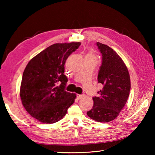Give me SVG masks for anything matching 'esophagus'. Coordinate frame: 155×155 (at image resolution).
I'll return each instance as SVG.
<instances>
[{"instance_id":"34e87169","label":"esophagus","mask_w":155,"mask_h":155,"mask_svg":"<svg viewBox=\"0 0 155 155\" xmlns=\"http://www.w3.org/2000/svg\"><path fill=\"white\" fill-rule=\"evenodd\" d=\"M83 97V94H77V98H78V99H81Z\"/></svg>"}]
</instances>
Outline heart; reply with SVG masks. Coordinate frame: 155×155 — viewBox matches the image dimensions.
Here are the masks:
<instances>
[{"label":"heart","mask_w":155,"mask_h":155,"mask_svg":"<svg viewBox=\"0 0 155 155\" xmlns=\"http://www.w3.org/2000/svg\"><path fill=\"white\" fill-rule=\"evenodd\" d=\"M87 57H91V58H96V57H95V56L93 53H91V52H89V53H88L87 54Z\"/></svg>","instance_id":"1"}]
</instances>
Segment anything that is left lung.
Masks as SVG:
<instances>
[{"label": "left lung", "mask_w": 155, "mask_h": 155, "mask_svg": "<svg viewBox=\"0 0 155 155\" xmlns=\"http://www.w3.org/2000/svg\"><path fill=\"white\" fill-rule=\"evenodd\" d=\"M103 61L98 74V81L103 88L93 97L92 109L87 115L100 123H108L115 119L123 110L129 96L130 75L123 59L108 46L97 42Z\"/></svg>", "instance_id": "obj_1"}]
</instances>
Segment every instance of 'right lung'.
<instances>
[{
    "label": "right lung",
    "mask_w": 155,
    "mask_h": 155,
    "mask_svg": "<svg viewBox=\"0 0 155 155\" xmlns=\"http://www.w3.org/2000/svg\"><path fill=\"white\" fill-rule=\"evenodd\" d=\"M81 42L56 43L28 62L22 74L20 96L23 107L32 117L44 124L61 120L74 103L75 93L64 90V74L67 58Z\"/></svg>",
    "instance_id": "add662e5"
}]
</instances>
